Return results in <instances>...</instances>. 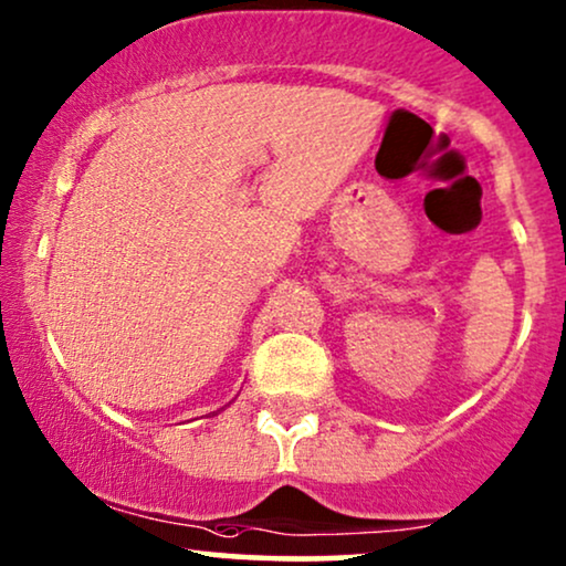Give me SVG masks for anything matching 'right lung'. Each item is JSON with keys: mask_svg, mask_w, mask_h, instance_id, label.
<instances>
[{"mask_svg": "<svg viewBox=\"0 0 566 566\" xmlns=\"http://www.w3.org/2000/svg\"><path fill=\"white\" fill-rule=\"evenodd\" d=\"M212 416H216V413H212Z\"/></svg>", "mask_w": 566, "mask_h": 566, "instance_id": "right-lung-1", "label": "right lung"}]
</instances>
